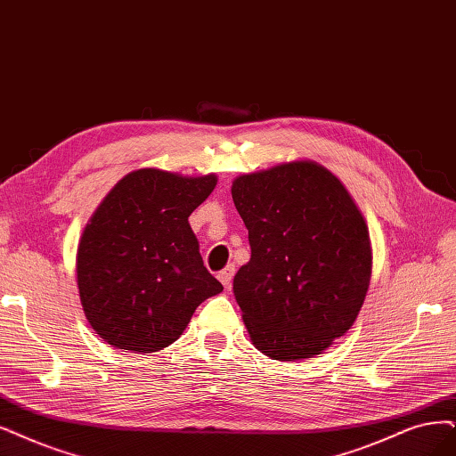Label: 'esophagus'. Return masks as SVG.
Masks as SVG:
<instances>
[{"mask_svg": "<svg viewBox=\"0 0 456 456\" xmlns=\"http://www.w3.org/2000/svg\"><path fill=\"white\" fill-rule=\"evenodd\" d=\"M232 276H234V266L232 265H227L222 273L217 274L219 281L224 283L225 289H231V283H232Z\"/></svg>", "mask_w": 456, "mask_h": 456, "instance_id": "34e87169", "label": "esophagus"}]
</instances>
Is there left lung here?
<instances>
[{
	"label": "left lung",
	"instance_id": "left-lung-1",
	"mask_svg": "<svg viewBox=\"0 0 456 456\" xmlns=\"http://www.w3.org/2000/svg\"><path fill=\"white\" fill-rule=\"evenodd\" d=\"M231 193L251 246L232 281L251 340L276 361L319 355L355 323L368 291L364 217L314 161L242 175Z\"/></svg>",
	"mask_w": 456,
	"mask_h": 456
}]
</instances>
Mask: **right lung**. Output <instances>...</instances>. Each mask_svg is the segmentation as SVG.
I'll return each instance as SVG.
<instances>
[{"instance_id": "add662e5", "label": "right lung", "mask_w": 456, "mask_h": 456, "mask_svg": "<svg viewBox=\"0 0 456 456\" xmlns=\"http://www.w3.org/2000/svg\"><path fill=\"white\" fill-rule=\"evenodd\" d=\"M217 178L139 168L118 182L82 232L80 302L114 347L151 353L171 346L202 300L224 291L202 265L188 224Z\"/></svg>"}]
</instances>
